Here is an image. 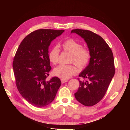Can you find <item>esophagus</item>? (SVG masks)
<instances>
[{
	"label": "esophagus",
	"instance_id": "34e87169",
	"mask_svg": "<svg viewBox=\"0 0 130 130\" xmlns=\"http://www.w3.org/2000/svg\"><path fill=\"white\" fill-rule=\"evenodd\" d=\"M61 82L62 84H64V83H66V82H67L68 80L67 79H64V78H61Z\"/></svg>",
	"mask_w": 130,
	"mask_h": 130
}]
</instances>
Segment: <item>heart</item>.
Listing matches in <instances>:
<instances>
[{
  "mask_svg": "<svg viewBox=\"0 0 130 130\" xmlns=\"http://www.w3.org/2000/svg\"><path fill=\"white\" fill-rule=\"evenodd\" d=\"M62 46L65 50L72 54L70 62H73L79 68L87 66L90 59V53L88 49L82 48L81 43L72 38H68L62 43ZM60 49L55 46L50 50L48 54L49 61L56 64L58 61ZM77 69L74 65L60 64L54 69V74L59 77L67 79L76 74Z\"/></svg>",
  "mask_w": 130,
  "mask_h": 130,
  "instance_id": "1",
  "label": "heart"
}]
</instances>
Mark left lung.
<instances>
[{
    "mask_svg": "<svg viewBox=\"0 0 130 130\" xmlns=\"http://www.w3.org/2000/svg\"><path fill=\"white\" fill-rule=\"evenodd\" d=\"M87 43L90 53L88 65L79 74L84 78L74 94L76 99L86 106L95 105L103 99L115 75L113 55L104 39L92 31L74 29Z\"/></svg>",
    "mask_w": 130,
    "mask_h": 130,
    "instance_id": "8db88e82",
    "label": "left lung"
}]
</instances>
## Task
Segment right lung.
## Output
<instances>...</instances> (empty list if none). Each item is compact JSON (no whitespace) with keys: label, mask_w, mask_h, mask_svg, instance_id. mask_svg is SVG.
Segmentation results:
<instances>
[{"label":"right lung","mask_w":130,"mask_h":130,"mask_svg":"<svg viewBox=\"0 0 130 130\" xmlns=\"http://www.w3.org/2000/svg\"><path fill=\"white\" fill-rule=\"evenodd\" d=\"M64 30L39 29L22 41L13 62V69L18 91L30 104L43 107L54 100L61 85L60 78L47 81L52 67L48 58L49 46Z\"/></svg>","instance_id":"right-lung-1"}]
</instances>
